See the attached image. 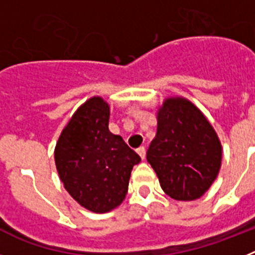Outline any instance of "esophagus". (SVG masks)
I'll list each match as a JSON object with an SVG mask.
<instances>
[{
  "label": "esophagus",
  "instance_id": "34e87169",
  "mask_svg": "<svg viewBox=\"0 0 255 255\" xmlns=\"http://www.w3.org/2000/svg\"><path fill=\"white\" fill-rule=\"evenodd\" d=\"M136 152H138V154L140 155L141 159L145 158V148H144V147H139L138 149H136Z\"/></svg>",
  "mask_w": 255,
  "mask_h": 255
}]
</instances>
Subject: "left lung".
<instances>
[{
    "label": "left lung",
    "instance_id": "left-lung-1",
    "mask_svg": "<svg viewBox=\"0 0 255 255\" xmlns=\"http://www.w3.org/2000/svg\"><path fill=\"white\" fill-rule=\"evenodd\" d=\"M221 158L220 139L199 108L181 97L164 100L147 152L164 193L176 200L200 198L217 177Z\"/></svg>",
    "mask_w": 255,
    "mask_h": 255
}]
</instances>
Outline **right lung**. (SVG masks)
<instances>
[{"mask_svg": "<svg viewBox=\"0 0 255 255\" xmlns=\"http://www.w3.org/2000/svg\"><path fill=\"white\" fill-rule=\"evenodd\" d=\"M110 106L92 97L76 110L55 148L58 176L79 204L106 213L123 203L139 157L108 130Z\"/></svg>", "mask_w": 255, "mask_h": 255, "instance_id": "1", "label": "right lung"}]
</instances>
